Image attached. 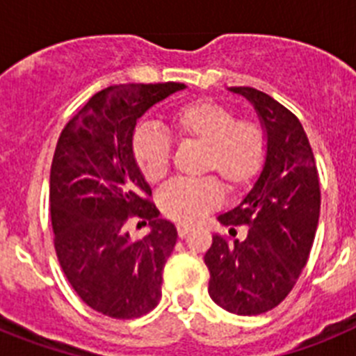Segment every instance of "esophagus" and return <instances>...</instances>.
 <instances>
[{"mask_svg": "<svg viewBox=\"0 0 356 356\" xmlns=\"http://www.w3.org/2000/svg\"><path fill=\"white\" fill-rule=\"evenodd\" d=\"M176 229H178V237L184 238V237H187V234L191 232V226H188V225H178V226H176Z\"/></svg>", "mask_w": 356, "mask_h": 356, "instance_id": "obj_1", "label": "esophagus"}]
</instances>
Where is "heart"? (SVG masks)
Here are the masks:
<instances>
[{
    "label": "heart",
    "instance_id": "obj_1",
    "mask_svg": "<svg viewBox=\"0 0 356 356\" xmlns=\"http://www.w3.org/2000/svg\"><path fill=\"white\" fill-rule=\"evenodd\" d=\"M168 127L181 144L201 147L200 172L212 175L194 181H175L160 194L163 216L181 225L200 221L221 203L222 187L237 193L262 169L267 137L254 119H235L228 106L212 99H196L168 114ZM131 155L143 176L156 184L169 172L171 143L153 128L140 127L131 137Z\"/></svg>",
    "mask_w": 356,
    "mask_h": 356
}]
</instances>
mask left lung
<instances>
[{
  "mask_svg": "<svg viewBox=\"0 0 356 356\" xmlns=\"http://www.w3.org/2000/svg\"><path fill=\"white\" fill-rule=\"evenodd\" d=\"M246 97L267 137L266 160L235 209L217 216L221 225H246L244 241L213 234L205 253L209 294L237 316L278 307L300 278L312 250L321 210L319 176L300 119L253 87H229Z\"/></svg>",
  "mask_w": 356,
  "mask_h": 356,
  "instance_id": "obj_1",
  "label": "left lung"
}]
</instances>
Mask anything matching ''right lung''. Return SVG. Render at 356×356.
I'll list each match as a JSON object with an SVG mask.
<instances>
[{
  "instance_id": "add662e5",
  "label": "right lung",
  "mask_w": 356,
  "mask_h": 356,
  "mask_svg": "<svg viewBox=\"0 0 356 356\" xmlns=\"http://www.w3.org/2000/svg\"><path fill=\"white\" fill-rule=\"evenodd\" d=\"M185 87L112 85L72 115L56 143L49 175L56 257L83 303L103 316L140 317L162 298V271L178 232L147 200L131 137L151 106ZM130 215L148 219L146 238H131Z\"/></svg>"
}]
</instances>
